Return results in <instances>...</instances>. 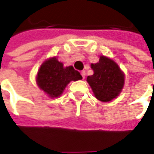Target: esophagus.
Listing matches in <instances>:
<instances>
[{
	"instance_id": "34e87169",
	"label": "esophagus",
	"mask_w": 154,
	"mask_h": 154,
	"mask_svg": "<svg viewBox=\"0 0 154 154\" xmlns=\"http://www.w3.org/2000/svg\"><path fill=\"white\" fill-rule=\"evenodd\" d=\"M81 75H82V78L84 79V78H85V75H86V72H84V71H82V72H81Z\"/></svg>"
}]
</instances>
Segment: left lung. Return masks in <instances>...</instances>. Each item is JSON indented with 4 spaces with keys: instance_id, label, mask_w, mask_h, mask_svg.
<instances>
[{
    "instance_id": "obj_1",
    "label": "left lung",
    "mask_w": 154,
    "mask_h": 154,
    "mask_svg": "<svg viewBox=\"0 0 154 154\" xmlns=\"http://www.w3.org/2000/svg\"><path fill=\"white\" fill-rule=\"evenodd\" d=\"M94 74L88 76L87 82L95 98L109 102L117 98L125 85V75L119 65L111 58L100 55L99 62L91 64Z\"/></svg>"
}]
</instances>
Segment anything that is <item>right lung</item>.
I'll return each mask as SVG.
<instances>
[{
	"instance_id": "obj_1",
	"label": "right lung",
	"mask_w": 154,
	"mask_h": 154,
	"mask_svg": "<svg viewBox=\"0 0 154 154\" xmlns=\"http://www.w3.org/2000/svg\"><path fill=\"white\" fill-rule=\"evenodd\" d=\"M82 78L80 72L76 71L72 66L65 67L54 56L47 59L41 65L35 81L41 90L54 99L60 96L70 82Z\"/></svg>"
}]
</instances>
